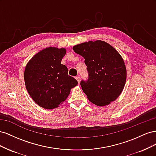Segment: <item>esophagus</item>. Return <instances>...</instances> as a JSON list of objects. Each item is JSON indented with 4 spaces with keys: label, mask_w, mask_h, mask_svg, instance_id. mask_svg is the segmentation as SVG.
I'll return each mask as SVG.
<instances>
[{
    "label": "esophagus",
    "mask_w": 156,
    "mask_h": 156,
    "mask_svg": "<svg viewBox=\"0 0 156 156\" xmlns=\"http://www.w3.org/2000/svg\"><path fill=\"white\" fill-rule=\"evenodd\" d=\"M75 79H76V80H77V81L78 83H80V81H81V79H80V77H79V76H77L76 77H75Z\"/></svg>",
    "instance_id": "esophagus-1"
}]
</instances>
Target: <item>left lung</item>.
<instances>
[{
	"label": "left lung",
	"mask_w": 156,
	"mask_h": 156,
	"mask_svg": "<svg viewBox=\"0 0 156 156\" xmlns=\"http://www.w3.org/2000/svg\"><path fill=\"white\" fill-rule=\"evenodd\" d=\"M75 53L84 58L88 78L81 81L83 91L90 101L105 106L116 100L124 88L126 68L121 55L107 42L96 40L73 46Z\"/></svg>",
	"instance_id": "obj_1"
}]
</instances>
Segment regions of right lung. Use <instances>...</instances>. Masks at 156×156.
<instances>
[{"label":"right lung","instance_id":"right-lung-1","mask_svg":"<svg viewBox=\"0 0 156 156\" xmlns=\"http://www.w3.org/2000/svg\"><path fill=\"white\" fill-rule=\"evenodd\" d=\"M66 53L64 48L50 47L36 54L25 67L27 91L37 105L46 109L58 107L66 100L71 88L78 84L61 64Z\"/></svg>","mask_w":156,"mask_h":156}]
</instances>
